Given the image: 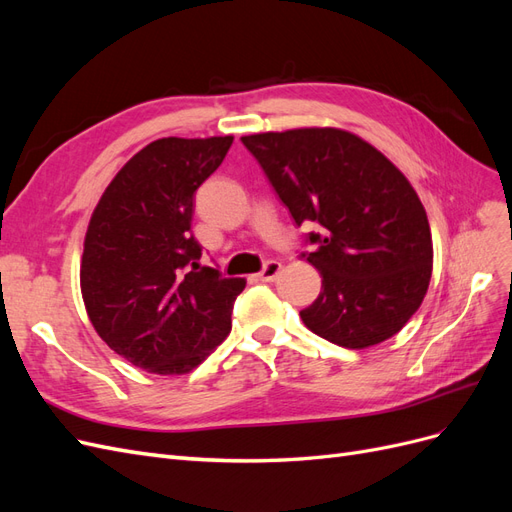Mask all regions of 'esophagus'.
Masks as SVG:
<instances>
[{
	"label": "esophagus",
	"instance_id": "1",
	"mask_svg": "<svg viewBox=\"0 0 512 512\" xmlns=\"http://www.w3.org/2000/svg\"><path fill=\"white\" fill-rule=\"evenodd\" d=\"M280 273H282V262H277V260H267L265 262V267L260 269V273L256 275L260 282H275L277 277H280Z\"/></svg>",
	"mask_w": 512,
	"mask_h": 512
}]
</instances>
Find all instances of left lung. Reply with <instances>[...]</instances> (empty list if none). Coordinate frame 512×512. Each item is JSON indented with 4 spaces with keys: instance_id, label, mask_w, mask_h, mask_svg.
I'll return each instance as SVG.
<instances>
[{
    "instance_id": "left-lung-1",
    "label": "left lung",
    "mask_w": 512,
    "mask_h": 512,
    "mask_svg": "<svg viewBox=\"0 0 512 512\" xmlns=\"http://www.w3.org/2000/svg\"><path fill=\"white\" fill-rule=\"evenodd\" d=\"M297 226L301 258L322 277L301 309L316 335L344 348L393 337L423 303L431 280V230L408 179L363 138L335 128L243 136Z\"/></svg>"
}]
</instances>
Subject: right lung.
Wrapping results in <instances>:
<instances>
[{
    "mask_svg": "<svg viewBox=\"0 0 512 512\" xmlns=\"http://www.w3.org/2000/svg\"><path fill=\"white\" fill-rule=\"evenodd\" d=\"M232 136L160 138L123 166L91 215L81 290L98 335L151 374H188L230 331L241 277L200 267L194 194Z\"/></svg>",
    "mask_w": 512,
    "mask_h": 512,
    "instance_id": "obj_1",
    "label": "right lung"
}]
</instances>
